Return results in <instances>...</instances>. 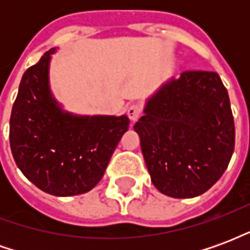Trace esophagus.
<instances>
[{"mask_svg":"<svg viewBox=\"0 0 250 250\" xmlns=\"http://www.w3.org/2000/svg\"><path fill=\"white\" fill-rule=\"evenodd\" d=\"M142 112H143V108H142V105H139V104H131L130 107L127 108V115H128V118L132 122L139 119L142 116Z\"/></svg>","mask_w":250,"mask_h":250,"instance_id":"esophagus-1","label":"esophagus"}]
</instances>
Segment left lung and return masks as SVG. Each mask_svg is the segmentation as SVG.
<instances>
[{
  "label": "left lung",
  "mask_w": 250,
  "mask_h": 250,
  "mask_svg": "<svg viewBox=\"0 0 250 250\" xmlns=\"http://www.w3.org/2000/svg\"><path fill=\"white\" fill-rule=\"evenodd\" d=\"M154 186L173 198L208 191L234 151L229 95L217 72L185 71L146 104L134 125Z\"/></svg>",
  "instance_id": "1"
}]
</instances>
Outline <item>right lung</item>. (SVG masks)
Listing matches in <instances>:
<instances>
[{"label": "right lung", "mask_w": 250, "mask_h": 250, "mask_svg": "<svg viewBox=\"0 0 250 250\" xmlns=\"http://www.w3.org/2000/svg\"><path fill=\"white\" fill-rule=\"evenodd\" d=\"M55 49L25 71L10 115V148L30 182L52 195L89 191L103 177L120 138L123 116H76L64 112L48 83Z\"/></svg>", "instance_id": "1"}]
</instances>
